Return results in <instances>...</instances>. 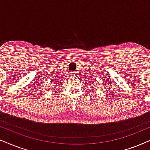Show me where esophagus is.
Returning a JSON list of instances; mask_svg holds the SVG:
<instances>
[{"label":"esophagus","mask_w":150,"mask_h":150,"mask_svg":"<svg viewBox=\"0 0 150 150\" xmlns=\"http://www.w3.org/2000/svg\"><path fill=\"white\" fill-rule=\"evenodd\" d=\"M71 77H77V73H75V72H72L71 73Z\"/></svg>","instance_id":"esophagus-1"}]
</instances>
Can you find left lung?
Instances as JSON below:
<instances>
[{
	"label": "left lung",
	"instance_id": "8db88e82",
	"mask_svg": "<svg viewBox=\"0 0 150 150\" xmlns=\"http://www.w3.org/2000/svg\"><path fill=\"white\" fill-rule=\"evenodd\" d=\"M95 79H96V78H95ZM95 81H96L95 79H93V81H91L92 84H93V86H95V84H96V83H95Z\"/></svg>",
	"mask_w": 150,
	"mask_h": 150
}]
</instances>
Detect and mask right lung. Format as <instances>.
<instances>
[{"instance_id":"obj_1","label":"right lung","mask_w":150,"mask_h":150,"mask_svg":"<svg viewBox=\"0 0 150 150\" xmlns=\"http://www.w3.org/2000/svg\"><path fill=\"white\" fill-rule=\"evenodd\" d=\"M53 83H52V84H57V83H58V82H59V81H57L56 79H55V80L54 81H53Z\"/></svg>"}]
</instances>
